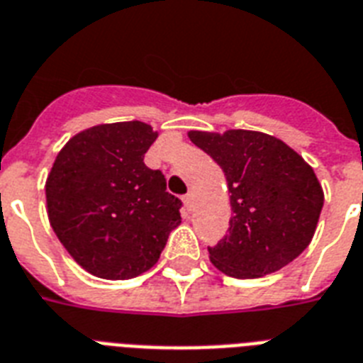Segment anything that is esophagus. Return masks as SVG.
<instances>
[{
    "instance_id": "1",
    "label": "esophagus",
    "mask_w": 363,
    "mask_h": 363,
    "mask_svg": "<svg viewBox=\"0 0 363 363\" xmlns=\"http://www.w3.org/2000/svg\"><path fill=\"white\" fill-rule=\"evenodd\" d=\"M182 201H184V207H186L188 211H191V205H194V196H191V194H186V196L182 197Z\"/></svg>"
}]
</instances>
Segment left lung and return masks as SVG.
Returning <instances> with one entry per match:
<instances>
[{"mask_svg":"<svg viewBox=\"0 0 363 363\" xmlns=\"http://www.w3.org/2000/svg\"><path fill=\"white\" fill-rule=\"evenodd\" d=\"M194 145L222 167L229 188V235L208 248L231 278H261L284 268L311 242L325 191L313 167L287 143L257 130H190Z\"/></svg>","mask_w":363,"mask_h":363,"instance_id":"obj_1","label":"left lung"}]
</instances>
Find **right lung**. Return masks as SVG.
<instances>
[{"label":"right lung","instance_id":"add662e5","mask_svg":"<svg viewBox=\"0 0 363 363\" xmlns=\"http://www.w3.org/2000/svg\"><path fill=\"white\" fill-rule=\"evenodd\" d=\"M156 138L141 121L104 123L72 135L55 156L44 186L50 225L96 278L147 272L181 223V199L143 162Z\"/></svg>","mask_w":363,"mask_h":363}]
</instances>
